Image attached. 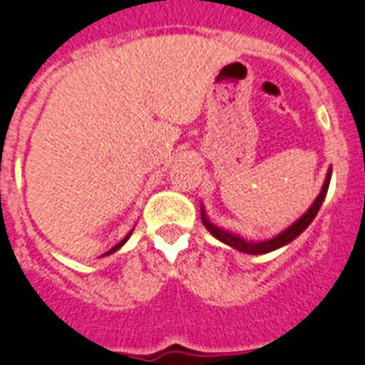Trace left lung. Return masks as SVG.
Masks as SVG:
<instances>
[{"label":"left lung","mask_w":365,"mask_h":365,"mask_svg":"<svg viewBox=\"0 0 365 365\" xmlns=\"http://www.w3.org/2000/svg\"><path fill=\"white\" fill-rule=\"evenodd\" d=\"M331 173H333V168H329L327 172V177H325L324 180V186H322V192L318 193V197L314 199V202L311 205V208H309L305 214L302 215V217L298 219V221H294L289 228H285V230L282 232V234L274 235L272 240H265V241H248L245 240V237H241V235L237 234H232V232L228 230H222V228L215 227L214 222L210 221V219L206 217V212H205V206H201V219H202V225H205V228L208 232H210L212 235H214L215 240L222 241L225 245H228V247L235 248V250H240V252L243 254H269L272 252V250H278V248L285 247V245H289L291 241H294L296 237H298L299 234H302L305 228L309 227L312 222V219L316 217V214H318V210H320L322 202H324L325 195H327V190H329V182H331Z\"/></svg>","instance_id":"left-lung-1"}]
</instances>
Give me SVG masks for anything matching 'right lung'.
Instances as JSON below:
<instances>
[{"instance_id":"right-lung-1","label":"right lung","mask_w":365,"mask_h":365,"mask_svg":"<svg viewBox=\"0 0 365 365\" xmlns=\"http://www.w3.org/2000/svg\"><path fill=\"white\" fill-rule=\"evenodd\" d=\"M131 234H133V230H131V232H130V234L125 235V237H124V240H122V241H120V243H118V245H115V247H113V248H111V250H108V252H106V254H104V256H109V254H113V252H117L118 248H120V247H122V245H124V243H125V241L130 240V235H131Z\"/></svg>"}]
</instances>
